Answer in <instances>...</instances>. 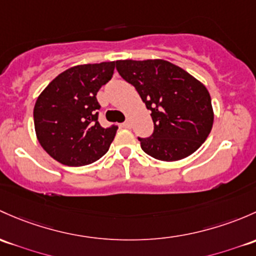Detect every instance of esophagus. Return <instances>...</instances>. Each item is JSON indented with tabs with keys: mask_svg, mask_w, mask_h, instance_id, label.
<instances>
[{
	"mask_svg": "<svg viewBox=\"0 0 256 256\" xmlns=\"http://www.w3.org/2000/svg\"><path fill=\"white\" fill-rule=\"evenodd\" d=\"M122 126L125 128H131V122H130V120H126L125 122H122Z\"/></svg>",
	"mask_w": 256,
	"mask_h": 256,
	"instance_id": "1",
	"label": "esophagus"
}]
</instances>
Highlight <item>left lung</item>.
I'll use <instances>...</instances> for the list:
<instances>
[{
  "label": "left lung",
  "instance_id": "obj_1",
  "mask_svg": "<svg viewBox=\"0 0 256 256\" xmlns=\"http://www.w3.org/2000/svg\"><path fill=\"white\" fill-rule=\"evenodd\" d=\"M115 66L150 110L152 135L138 137L144 152L156 160L174 162L192 154L206 141L214 110L202 83L164 60H119Z\"/></svg>",
  "mask_w": 256,
  "mask_h": 256
}]
</instances>
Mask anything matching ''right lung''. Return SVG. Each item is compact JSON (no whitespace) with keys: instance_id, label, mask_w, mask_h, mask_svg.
I'll return each instance as SVG.
<instances>
[{"instance_id":"1","label":"right lung","mask_w":256,"mask_h":256,"mask_svg":"<svg viewBox=\"0 0 256 256\" xmlns=\"http://www.w3.org/2000/svg\"><path fill=\"white\" fill-rule=\"evenodd\" d=\"M115 62L71 67L51 80L36 99V137L54 160L80 166L94 163L108 152L118 126H100L96 93L112 80Z\"/></svg>"}]
</instances>
